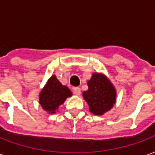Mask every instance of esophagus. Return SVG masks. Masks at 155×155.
<instances>
[{
    "mask_svg": "<svg viewBox=\"0 0 155 155\" xmlns=\"http://www.w3.org/2000/svg\"><path fill=\"white\" fill-rule=\"evenodd\" d=\"M73 92H74V94L79 96V95L81 94V89L79 88V87H76L73 88Z\"/></svg>",
    "mask_w": 155,
    "mask_h": 155,
    "instance_id": "obj_1",
    "label": "esophagus"
}]
</instances>
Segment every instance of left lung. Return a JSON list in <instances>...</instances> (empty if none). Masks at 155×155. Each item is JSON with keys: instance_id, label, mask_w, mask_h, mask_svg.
<instances>
[{"instance_id": "left-lung-1", "label": "left lung", "mask_w": 155, "mask_h": 155, "mask_svg": "<svg viewBox=\"0 0 155 155\" xmlns=\"http://www.w3.org/2000/svg\"><path fill=\"white\" fill-rule=\"evenodd\" d=\"M87 85L88 90L83 92V97L91 113L101 116L113 107L116 102V90L106 77L94 73Z\"/></svg>"}]
</instances>
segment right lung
<instances>
[{
    "instance_id": "1",
    "label": "right lung",
    "mask_w": 155,
    "mask_h": 155,
    "mask_svg": "<svg viewBox=\"0 0 155 155\" xmlns=\"http://www.w3.org/2000/svg\"><path fill=\"white\" fill-rule=\"evenodd\" d=\"M72 92L65 86L61 84L55 76H52L39 95V103L49 113H54Z\"/></svg>"
}]
</instances>
